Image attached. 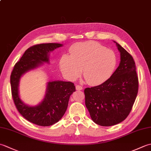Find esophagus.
<instances>
[{"mask_svg": "<svg viewBox=\"0 0 151 151\" xmlns=\"http://www.w3.org/2000/svg\"><path fill=\"white\" fill-rule=\"evenodd\" d=\"M83 89V87L81 85H76V90H82Z\"/></svg>", "mask_w": 151, "mask_h": 151, "instance_id": "1", "label": "esophagus"}]
</instances>
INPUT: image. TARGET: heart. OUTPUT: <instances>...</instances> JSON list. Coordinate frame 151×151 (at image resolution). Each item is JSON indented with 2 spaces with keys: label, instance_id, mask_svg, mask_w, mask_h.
I'll list each match as a JSON object with an SVG mask.
<instances>
[{
  "label": "heart",
  "instance_id": "heart-1",
  "mask_svg": "<svg viewBox=\"0 0 151 151\" xmlns=\"http://www.w3.org/2000/svg\"><path fill=\"white\" fill-rule=\"evenodd\" d=\"M70 55L61 58L60 66L63 74L74 81L82 72L89 84L99 85L107 81L117 65L114 51L95 41L77 43L70 47Z\"/></svg>",
  "mask_w": 151,
  "mask_h": 151
}]
</instances>
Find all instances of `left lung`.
Here are the masks:
<instances>
[{
  "label": "left lung",
  "mask_w": 151,
  "mask_h": 151,
  "mask_svg": "<svg viewBox=\"0 0 151 151\" xmlns=\"http://www.w3.org/2000/svg\"><path fill=\"white\" fill-rule=\"evenodd\" d=\"M116 45L121 53L117 69L107 81L84 89L85 103L91 118L102 127L113 126L124 121L132 110L138 92L133 57L119 44Z\"/></svg>",
  "instance_id": "left-lung-1"
}]
</instances>
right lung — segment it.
I'll use <instances>...</instances> for the list:
<instances>
[{"label": "right lung", "mask_w": 151, "mask_h": 151, "mask_svg": "<svg viewBox=\"0 0 151 151\" xmlns=\"http://www.w3.org/2000/svg\"><path fill=\"white\" fill-rule=\"evenodd\" d=\"M61 46L62 45L59 43H42L29 47L15 63L11 73L12 95L16 108L27 121L39 126H50L60 121L65 113L70 95L76 91L75 86L71 82H49L43 101L37 106L30 107L19 98V79L24 73L42 62H49V52Z\"/></svg>", "instance_id": "1"}]
</instances>
